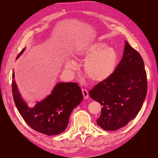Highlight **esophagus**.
I'll return each mask as SVG.
<instances>
[{
	"instance_id": "1",
	"label": "esophagus",
	"mask_w": 158,
	"mask_h": 158,
	"mask_svg": "<svg viewBox=\"0 0 158 158\" xmlns=\"http://www.w3.org/2000/svg\"><path fill=\"white\" fill-rule=\"evenodd\" d=\"M82 94L84 95V99H88V97H89V94H88V91L86 89H82Z\"/></svg>"
}]
</instances>
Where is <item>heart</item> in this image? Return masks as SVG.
<instances>
[{
    "label": "heart",
    "instance_id": "1",
    "mask_svg": "<svg viewBox=\"0 0 158 158\" xmlns=\"http://www.w3.org/2000/svg\"><path fill=\"white\" fill-rule=\"evenodd\" d=\"M77 60H85L84 73L85 76L95 83H99L109 79L113 74L118 64V56L115 49L102 42H96L80 47L75 53ZM64 68L74 71L77 64L73 60H66Z\"/></svg>",
    "mask_w": 158,
    "mask_h": 158
}]
</instances>
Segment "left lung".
<instances>
[{
    "instance_id": "left-lung-1",
    "label": "left lung",
    "mask_w": 158,
    "mask_h": 158,
    "mask_svg": "<svg viewBox=\"0 0 158 158\" xmlns=\"http://www.w3.org/2000/svg\"><path fill=\"white\" fill-rule=\"evenodd\" d=\"M147 88L144 61L125 41L123 58L113 74L89 92L91 98L102 106L98 125L110 131L126 126L140 111Z\"/></svg>"
}]
</instances>
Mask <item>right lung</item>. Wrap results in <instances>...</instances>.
<instances>
[{
  "label": "right lung",
  "instance_id": "obj_1",
  "mask_svg": "<svg viewBox=\"0 0 158 158\" xmlns=\"http://www.w3.org/2000/svg\"><path fill=\"white\" fill-rule=\"evenodd\" d=\"M20 52L18 59L25 51ZM12 73V95L14 103L23 120L33 130L48 136L57 135L67 128L70 114L82 101L83 94L77 83L59 82L51 94L33 107H30L22 97Z\"/></svg>",
  "mask_w": 158,
  "mask_h": 158
}]
</instances>
